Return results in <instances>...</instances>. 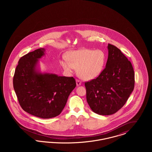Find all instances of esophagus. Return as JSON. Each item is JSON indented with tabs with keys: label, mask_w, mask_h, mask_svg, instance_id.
Wrapping results in <instances>:
<instances>
[{
	"label": "esophagus",
	"mask_w": 152,
	"mask_h": 152,
	"mask_svg": "<svg viewBox=\"0 0 152 152\" xmlns=\"http://www.w3.org/2000/svg\"><path fill=\"white\" fill-rule=\"evenodd\" d=\"M76 85H77V86H79L81 84V81L79 80L76 79Z\"/></svg>",
	"instance_id": "1"
}]
</instances>
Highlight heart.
Masks as SVG:
<instances>
[{
  "label": "heart",
  "mask_w": 152,
  "mask_h": 152,
  "mask_svg": "<svg viewBox=\"0 0 152 152\" xmlns=\"http://www.w3.org/2000/svg\"><path fill=\"white\" fill-rule=\"evenodd\" d=\"M68 60H62L61 65L66 72H72L78 68L80 76L85 80H92L101 74L105 62V55L100 50L83 49L70 52Z\"/></svg>",
  "instance_id": "b5f03b06"
}]
</instances>
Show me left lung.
<instances>
[{
    "mask_svg": "<svg viewBox=\"0 0 152 152\" xmlns=\"http://www.w3.org/2000/svg\"><path fill=\"white\" fill-rule=\"evenodd\" d=\"M106 66L96 79L85 83L88 104L94 113L110 115L128 100L134 87L130 61L116 46L108 44Z\"/></svg>",
    "mask_w": 152,
    "mask_h": 152,
    "instance_id": "left-lung-1",
    "label": "left lung"
}]
</instances>
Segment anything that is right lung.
Returning <instances> with one entry per match:
<instances>
[{
    "instance_id": "right-lung-1",
    "label": "right lung",
    "mask_w": 152,
    "mask_h": 152,
    "mask_svg": "<svg viewBox=\"0 0 152 152\" xmlns=\"http://www.w3.org/2000/svg\"><path fill=\"white\" fill-rule=\"evenodd\" d=\"M41 48L22 56L13 78V86L22 108L42 118L59 115L68 96L76 87L73 77L40 73L36 71L38 59L44 55Z\"/></svg>"
}]
</instances>
